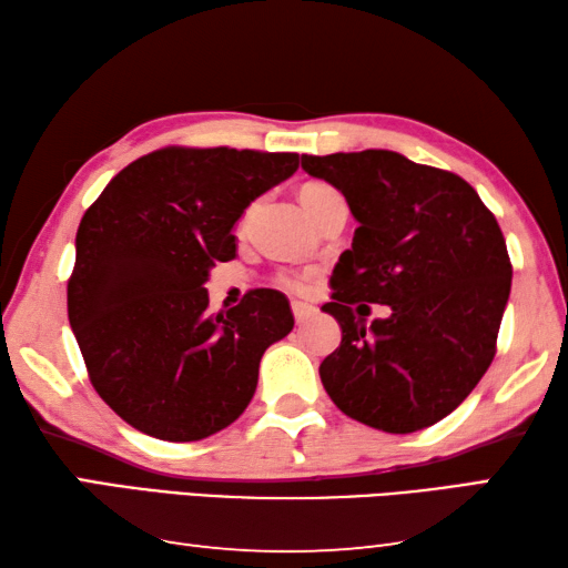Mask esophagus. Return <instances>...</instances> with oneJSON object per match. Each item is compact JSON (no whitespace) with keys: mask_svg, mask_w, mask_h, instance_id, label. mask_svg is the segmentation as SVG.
I'll return each mask as SVG.
<instances>
[{"mask_svg":"<svg viewBox=\"0 0 568 568\" xmlns=\"http://www.w3.org/2000/svg\"><path fill=\"white\" fill-rule=\"evenodd\" d=\"M315 313H317V307L311 305V303H301V301L293 303V315H295V323L297 325L307 323V320H311Z\"/></svg>","mask_w":568,"mask_h":568,"instance_id":"esophagus-1","label":"esophagus"}]
</instances>
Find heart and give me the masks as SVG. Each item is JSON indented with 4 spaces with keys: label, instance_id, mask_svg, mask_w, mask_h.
Returning a JSON list of instances; mask_svg holds the SVG:
<instances>
[{
    "label": "heart",
    "instance_id": "obj_1",
    "mask_svg": "<svg viewBox=\"0 0 568 568\" xmlns=\"http://www.w3.org/2000/svg\"><path fill=\"white\" fill-rule=\"evenodd\" d=\"M335 195H339V193L335 189H329V185H325V183H307L301 189V203H303L305 213L311 215V219H315V213L323 209V203L335 199ZM283 283L291 287H297V281H293V277H285Z\"/></svg>",
    "mask_w": 568,
    "mask_h": 568
}]
</instances>
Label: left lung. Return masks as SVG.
<instances>
[{
  "label": "left lung",
  "mask_w": 568,
  "mask_h": 568,
  "mask_svg": "<svg viewBox=\"0 0 568 568\" xmlns=\"http://www.w3.org/2000/svg\"><path fill=\"white\" fill-rule=\"evenodd\" d=\"M357 221L333 303L343 339L320 365L329 399L367 427L409 435L445 419L477 387L511 291L499 223L471 185L397 151L303 156ZM365 302L390 305L367 321Z\"/></svg>",
  "instance_id": "obj_1"
}]
</instances>
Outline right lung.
Returning <instances> with one entry per match:
<instances>
[{
	"instance_id": "add662e5",
	"label": "right lung",
	"mask_w": 568,
	"mask_h": 568,
	"mask_svg": "<svg viewBox=\"0 0 568 568\" xmlns=\"http://www.w3.org/2000/svg\"><path fill=\"white\" fill-rule=\"evenodd\" d=\"M297 153L161 149L111 179L77 231L67 305L91 385L143 435L211 437L243 415L287 297L257 287L211 315L215 261H233L245 209L297 171Z\"/></svg>"
}]
</instances>
